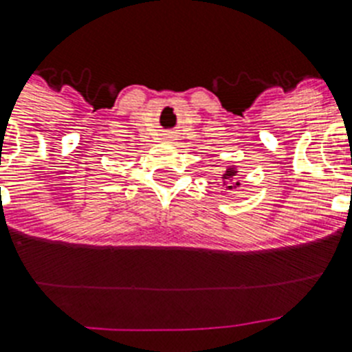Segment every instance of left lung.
<instances>
[{"instance_id":"left-lung-1","label":"left lung","mask_w":352,"mask_h":352,"mask_svg":"<svg viewBox=\"0 0 352 352\" xmlns=\"http://www.w3.org/2000/svg\"><path fill=\"white\" fill-rule=\"evenodd\" d=\"M236 173H238V170H236V167H229V169H227L226 173H223L222 178L223 179H231V178H234ZM223 183H226V182H223ZM238 185H239V183H234V186L229 185V186H227V188H229V190H232V188H236V186H238Z\"/></svg>"}]
</instances>
